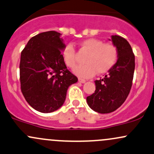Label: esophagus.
Here are the masks:
<instances>
[{
    "mask_svg": "<svg viewBox=\"0 0 154 154\" xmlns=\"http://www.w3.org/2000/svg\"><path fill=\"white\" fill-rule=\"evenodd\" d=\"M79 82H80V83L84 84V83H85V82H86V80H85V79H81V78H79Z\"/></svg>",
    "mask_w": 154,
    "mask_h": 154,
    "instance_id": "esophagus-1",
    "label": "esophagus"
}]
</instances>
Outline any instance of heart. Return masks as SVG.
I'll list each match as a JSON object with an SVG mask.
<instances>
[{"mask_svg":"<svg viewBox=\"0 0 154 154\" xmlns=\"http://www.w3.org/2000/svg\"><path fill=\"white\" fill-rule=\"evenodd\" d=\"M81 45L88 51L84 59L85 64L76 66L73 72L78 76L90 78L95 74L101 75L109 71L115 63L117 57V48L111 43H103L100 39L89 38L82 41ZM64 63L68 67L75 65V50L73 45H66L62 53Z\"/></svg>","mask_w":154,"mask_h":154,"instance_id":"heart-1","label":"heart"}]
</instances>
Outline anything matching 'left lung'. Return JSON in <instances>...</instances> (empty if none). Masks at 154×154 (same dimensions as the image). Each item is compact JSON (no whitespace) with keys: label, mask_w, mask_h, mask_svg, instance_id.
<instances>
[{"label":"left lung","mask_w":154,"mask_h":154,"mask_svg":"<svg viewBox=\"0 0 154 154\" xmlns=\"http://www.w3.org/2000/svg\"><path fill=\"white\" fill-rule=\"evenodd\" d=\"M109 40L117 48L116 63L103 79L95 81V92L87 97L89 106L100 114L114 112L124 103L131 88L135 68V57L128 41L117 35H112Z\"/></svg>","instance_id":"obj_1"}]
</instances>
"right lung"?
Returning a JSON list of instances; mask_svg holds the SVG:
<instances>
[{
  "label": "right lung",
  "mask_w": 154,
  "mask_h": 154,
  "mask_svg": "<svg viewBox=\"0 0 154 154\" xmlns=\"http://www.w3.org/2000/svg\"><path fill=\"white\" fill-rule=\"evenodd\" d=\"M61 35L55 31L40 33L31 38L21 52V91L29 105L42 113L59 109L68 87L78 82L62 59L65 44Z\"/></svg>",
  "instance_id": "right-lung-1"
}]
</instances>
